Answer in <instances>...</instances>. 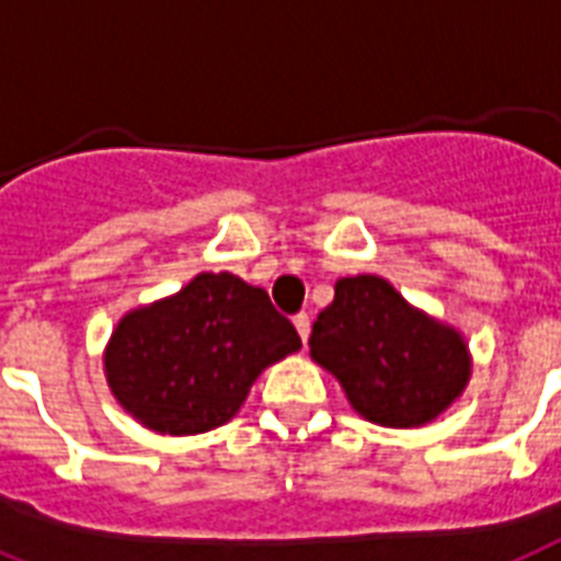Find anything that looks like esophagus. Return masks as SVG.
I'll list each match as a JSON object with an SVG mask.
<instances>
[{
    "instance_id": "34e87169",
    "label": "esophagus",
    "mask_w": 561,
    "mask_h": 561,
    "mask_svg": "<svg viewBox=\"0 0 561 561\" xmlns=\"http://www.w3.org/2000/svg\"><path fill=\"white\" fill-rule=\"evenodd\" d=\"M294 325H296V331H299V336H302V343H305V340H308V334H311V317H308V313H296Z\"/></svg>"
}]
</instances>
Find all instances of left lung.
Listing matches in <instances>:
<instances>
[{
	"instance_id": "1",
	"label": "left lung",
	"mask_w": 561,
	"mask_h": 561,
	"mask_svg": "<svg viewBox=\"0 0 561 561\" xmlns=\"http://www.w3.org/2000/svg\"><path fill=\"white\" fill-rule=\"evenodd\" d=\"M308 343L352 407L380 426L409 430L438 417L470 377L461 336L409 308L380 276L336 282Z\"/></svg>"
}]
</instances>
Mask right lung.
<instances>
[{
    "mask_svg": "<svg viewBox=\"0 0 561 561\" xmlns=\"http://www.w3.org/2000/svg\"><path fill=\"white\" fill-rule=\"evenodd\" d=\"M302 345L271 296L233 273L126 313L106 352L108 386L144 426L198 435L239 412L259 371Z\"/></svg>",
    "mask_w": 561,
    "mask_h": 561,
    "instance_id": "add662e5",
    "label": "right lung"
}]
</instances>
